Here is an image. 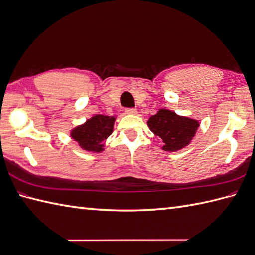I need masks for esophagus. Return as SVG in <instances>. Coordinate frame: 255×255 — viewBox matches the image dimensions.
<instances>
[{
	"label": "esophagus",
	"instance_id": "1",
	"mask_svg": "<svg viewBox=\"0 0 255 255\" xmlns=\"http://www.w3.org/2000/svg\"><path fill=\"white\" fill-rule=\"evenodd\" d=\"M126 114H128V115H135L138 113L137 112V110L135 109H126Z\"/></svg>",
	"mask_w": 255,
	"mask_h": 255
}]
</instances>
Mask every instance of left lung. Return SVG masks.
<instances>
[{
  "mask_svg": "<svg viewBox=\"0 0 255 255\" xmlns=\"http://www.w3.org/2000/svg\"><path fill=\"white\" fill-rule=\"evenodd\" d=\"M146 124L151 131L162 139L161 149L166 152H177L188 146L200 127L198 120L178 115L167 109H159Z\"/></svg>",
  "mask_w": 255,
  "mask_h": 255,
  "instance_id": "left-lung-1",
  "label": "left lung"
}]
</instances>
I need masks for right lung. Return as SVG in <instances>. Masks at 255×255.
Returning a JSON list of instances; mask_svg holds the SVG:
<instances>
[{
  "instance_id": "add662e5",
  "label": "right lung",
  "mask_w": 255,
  "mask_h": 255,
  "mask_svg": "<svg viewBox=\"0 0 255 255\" xmlns=\"http://www.w3.org/2000/svg\"><path fill=\"white\" fill-rule=\"evenodd\" d=\"M116 116L93 115L84 124L74 127L69 135L84 151L102 153L105 149L104 140L113 133Z\"/></svg>"
}]
</instances>
